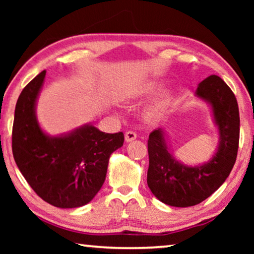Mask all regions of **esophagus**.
<instances>
[{
  "instance_id": "34e87169",
  "label": "esophagus",
  "mask_w": 254,
  "mask_h": 254,
  "mask_svg": "<svg viewBox=\"0 0 254 254\" xmlns=\"http://www.w3.org/2000/svg\"><path fill=\"white\" fill-rule=\"evenodd\" d=\"M136 139V133L133 131H127L126 132V141L127 142H131V141Z\"/></svg>"
}]
</instances>
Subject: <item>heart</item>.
<instances>
[{
    "label": "heart",
    "mask_w": 254,
    "mask_h": 254,
    "mask_svg": "<svg viewBox=\"0 0 254 254\" xmlns=\"http://www.w3.org/2000/svg\"><path fill=\"white\" fill-rule=\"evenodd\" d=\"M161 84L158 83V81H150V83L145 84L142 88H141V94L142 95H150V94H153L156 93L159 88H160ZM169 102V95H163L161 96L159 100L154 103V104L152 105L151 109H150V113L151 114H159L160 112H162L163 110L166 109L167 104H168Z\"/></svg>",
    "instance_id": "1"
}]
</instances>
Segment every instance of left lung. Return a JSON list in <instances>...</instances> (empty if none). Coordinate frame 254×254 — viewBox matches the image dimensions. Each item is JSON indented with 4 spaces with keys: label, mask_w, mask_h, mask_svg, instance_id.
I'll use <instances>...</instances> for the list:
<instances>
[{
    "label": "left lung",
    "mask_w": 254,
    "mask_h": 254,
    "mask_svg": "<svg viewBox=\"0 0 254 254\" xmlns=\"http://www.w3.org/2000/svg\"><path fill=\"white\" fill-rule=\"evenodd\" d=\"M196 95L213 107L221 143L212 160L204 166L187 167L175 160L158 128L149 135L147 183L162 203L188 207L201 203L229 177L238 156L239 106L232 89L221 77L210 75L199 83Z\"/></svg>",
    "instance_id": "left-lung-1"
}]
</instances>
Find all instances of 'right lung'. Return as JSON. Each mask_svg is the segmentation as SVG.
Masks as SVG:
<instances>
[{
	"mask_svg": "<svg viewBox=\"0 0 254 254\" xmlns=\"http://www.w3.org/2000/svg\"><path fill=\"white\" fill-rule=\"evenodd\" d=\"M45 76L46 70L34 77L16 102L12 152L21 174L40 198L60 208L80 207L104 184L110 156L122 147L124 134L85 126L68 135H46L34 114Z\"/></svg>",
	"mask_w": 254,
	"mask_h": 254,
	"instance_id": "add662e5",
	"label": "right lung"
}]
</instances>
